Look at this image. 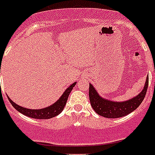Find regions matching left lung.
<instances>
[{
    "instance_id": "1",
    "label": "left lung",
    "mask_w": 155,
    "mask_h": 155,
    "mask_svg": "<svg viewBox=\"0 0 155 155\" xmlns=\"http://www.w3.org/2000/svg\"><path fill=\"white\" fill-rule=\"evenodd\" d=\"M149 76L146 77V80L144 88L138 95L133 98L124 101H114L108 100L101 97L95 89L93 84H89V100L91 106L97 114L101 116L110 118V119H116L124 117L131 112L134 111L146 97V91L148 88Z\"/></svg>"
}]
</instances>
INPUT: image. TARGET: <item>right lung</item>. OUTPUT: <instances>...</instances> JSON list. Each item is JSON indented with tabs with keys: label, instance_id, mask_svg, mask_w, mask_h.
Returning <instances> with one entry per match:
<instances>
[{
	"label": "right lung",
	"instance_id": "obj_1",
	"mask_svg": "<svg viewBox=\"0 0 155 155\" xmlns=\"http://www.w3.org/2000/svg\"><path fill=\"white\" fill-rule=\"evenodd\" d=\"M1 72V70H0ZM76 84V82H74L72 84L68 87V88L65 90V92L62 93V95L56 102H54V104H52L51 106L45 107V108H42V109H37V110H31L28 109L25 107H22L21 106H18L16 103H15L14 101H12L11 99L8 97L9 102L11 103V105L15 109L17 110L18 111L20 112L21 114H24L26 116L31 117L33 119H37V120H47V119H51L53 117H55L57 115H58L63 110L66 103L67 101V98L69 97L70 93L71 92V90L74 88V86Z\"/></svg>",
	"mask_w": 155,
	"mask_h": 155
}]
</instances>
